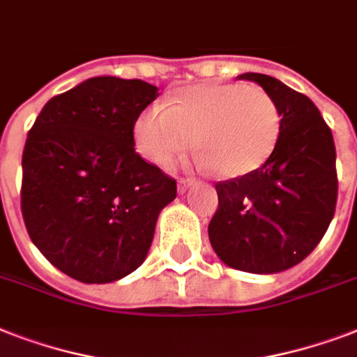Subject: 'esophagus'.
I'll list each match as a JSON object with an SVG mask.
<instances>
[{
	"label": "esophagus",
	"instance_id": "34e87169",
	"mask_svg": "<svg viewBox=\"0 0 357 357\" xmlns=\"http://www.w3.org/2000/svg\"><path fill=\"white\" fill-rule=\"evenodd\" d=\"M195 183V179L192 178H179L178 179V190L179 192H185L187 189H190V185Z\"/></svg>",
	"mask_w": 357,
	"mask_h": 357
}]
</instances>
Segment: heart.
Segmentation results:
<instances>
[{"mask_svg":"<svg viewBox=\"0 0 357 357\" xmlns=\"http://www.w3.org/2000/svg\"><path fill=\"white\" fill-rule=\"evenodd\" d=\"M282 114L268 92L243 83H207L174 92L170 105L150 103L135 122L139 151L170 165L196 144L222 178H244L271 161Z\"/></svg>","mask_w":357,"mask_h":357,"instance_id":"1","label":"heart"}]
</instances>
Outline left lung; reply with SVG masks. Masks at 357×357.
I'll return each mask as SVG.
<instances>
[{
    "instance_id": "left-lung-1",
    "label": "left lung",
    "mask_w": 357,
    "mask_h": 357,
    "mask_svg": "<svg viewBox=\"0 0 357 357\" xmlns=\"http://www.w3.org/2000/svg\"><path fill=\"white\" fill-rule=\"evenodd\" d=\"M255 81L276 102L282 133L271 161L244 178L218 181L209 241L231 268L255 274L287 271L315 250L337 204L332 129L305 94L265 74Z\"/></svg>"
}]
</instances>
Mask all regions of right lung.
<instances>
[{
    "instance_id": "obj_1",
    "label": "right lung",
    "mask_w": 357,
    "mask_h": 357,
    "mask_svg": "<svg viewBox=\"0 0 357 357\" xmlns=\"http://www.w3.org/2000/svg\"><path fill=\"white\" fill-rule=\"evenodd\" d=\"M155 98L146 81L91 77L53 96L27 133L25 228L42 255L77 282L133 272L159 213L176 198V179L135 151V122Z\"/></svg>"
}]
</instances>
